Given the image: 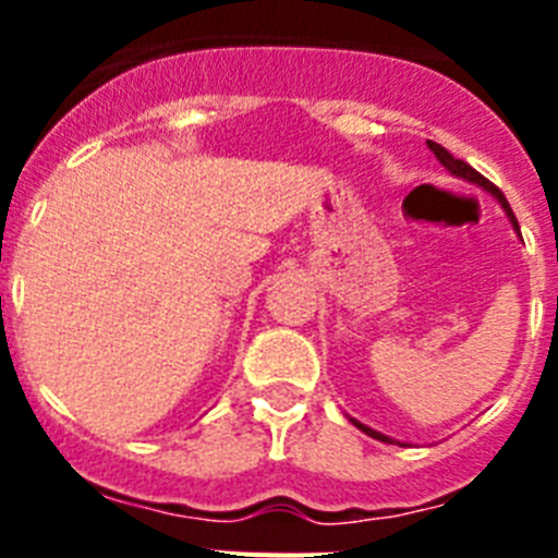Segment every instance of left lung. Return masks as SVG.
Segmentation results:
<instances>
[{
  "label": "left lung",
  "instance_id": "8db88e82",
  "mask_svg": "<svg viewBox=\"0 0 558 558\" xmlns=\"http://www.w3.org/2000/svg\"><path fill=\"white\" fill-rule=\"evenodd\" d=\"M427 147H430L433 153H436V159L441 161V165L447 167V170L452 172V175H461V179H466V181H472V184H477V186H483V190H489L492 195H495L497 201H500V206L502 209H506V215H509V220H511V226H514V231H520V223H517V218H514V211H511V206H509V201H506V195H502L500 190H497L495 184H492L489 179H483L481 172L477 170H472L470 165H466V161H461V159H456V156H452L450 150H445V147L441 145H436V142H427ZM354 422V418H352ZM354 425L360 427V430L363 433H368V436L372 438H379V441H388V445H393L391 438L388 436H383V433H377V430H372V427H366V425H360V422H354Z\"/></svg>",
  "mask_w": 558,
  "mask_h": 558
}]
</instances>
